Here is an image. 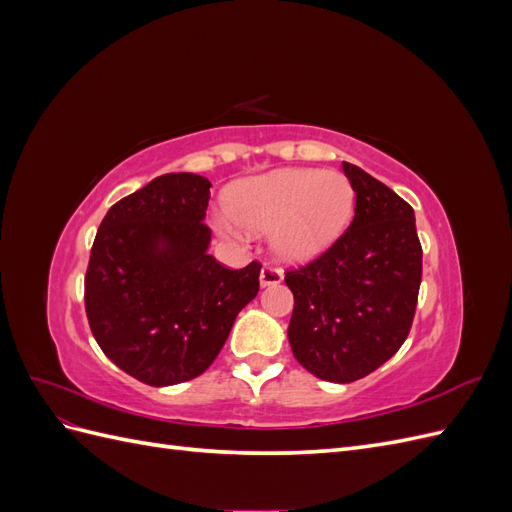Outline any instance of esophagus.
I'll use <instances>...</instances> for the list:
<instances>
[{"mask_svg":"<svg viewBox=\"0 0 512 512\" xmlns=\"http://www.w3.org/2000/svg\"><path fill=\"white\" fill-rule=\"evenodd\" d=\"M284 280V273L280 271V269H275V267H262V271H260V286L262 288H267V286H275V284H280Z\"/></svg>","mask_w":512,"mask_h":512,"instance_id":"34e87169","label":"esophagus"}]
</instances>
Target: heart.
I'll list each match as a JSON object with an SVG mask.
<instances>
[{"instance_id": "b5f03b06", "label": "heart", "mask_w": 512, "mask_h": 512, "mask_svg": "<svg viewBox=\"0 0 512 512\" xmlns=\"http://www.w3.org/2000/svg\"><path fill=\"white\" fill-rule=\"evenodd\" d=\"M228 218L250 232L271 230V250L288 265L324 254L346 230L354 192L335 170L282 168L232 185Z\"/></svg>"}]
</instances>
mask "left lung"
I'll list each match as a JSON object with an SVG mask.
<instances>
[{"instance_id":"obj_1","label":"left lung","mask_w":512,"mask_h":512,"mask_svg":"<svg viewBox=\"0 0 512 512\" xmlns=\"http://www.w3.org/2000/svg\"><path fill=\"white\" fill-rule=\"evenodd\" d=\"M354 220L327 252L288 271L294 359L320 380L348 384L384 365L406 342L423 273L414 211L363 168L344 162Z\"/></svg>"}]
</instances>
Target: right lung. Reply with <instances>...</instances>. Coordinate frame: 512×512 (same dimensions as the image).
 <instances>
[{"instance_id":"right-lung-1","label":"right lung","mask_w":512,"mask_h":512,"mask_svg":"<svg viewBox=\"0 0 512 512\" xmlns=\"http://www.w3.org/2000/svg\"><path fill=\"white\" fill-rule=\"evenodd\" d=\"M209 188L194 173L156 177L108 209L91 247V333L108 359L149 386L203 374L258 294V262L232 271L209 254Z\"/></svg>"}]
</instances>
